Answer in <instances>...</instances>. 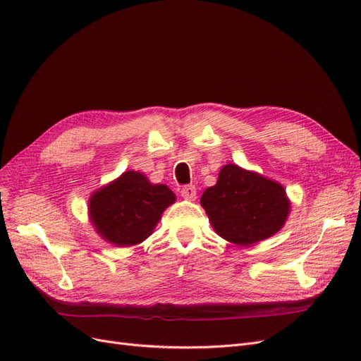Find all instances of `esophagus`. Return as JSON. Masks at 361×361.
<instances>
[{
	"label": "esophagus",
	"instance_id": "esophagus-1",
	"mask_svg": "<svg viewBox=\"0 0 361 361\" xmlns=\"http://www.w3.org/2000/svg\"><path fill=\"white\" fill-rule=\"evenodd\" d=\"M180 194L185 200H195V197H197V190H195L194 185H185L180 190Z\"/></svg>",
	"mask_w": 361,
	"mask_h": 361
}]
</instances>
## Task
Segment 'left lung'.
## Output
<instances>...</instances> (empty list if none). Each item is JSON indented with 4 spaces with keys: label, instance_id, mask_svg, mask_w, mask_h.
Instances as JSON below:
<instances>
[{
    "label": "left lung",
    "instance_id": "8db88e82",
    "mask_svg": "<svg viewBox=\"0 0 361 361\" xmlns=\"http://www.w3.org/2000/svg\"><path fill=\"white\" fill-rule=\"evenodd\" d=\"M200 203L215 232L238 245H253L285 226L290 203L276 180L227 164Z\"/></svg>",
    "mask_w": 361,
    "mask_h": 361
}]
</instances>
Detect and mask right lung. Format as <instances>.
Wrapping results in <instances>:
<instances>
[{
  "instance_id": "obj_1",
  "label": "right lung",
  "mask_w": 361,
  "mask_h": 361,
  "mask_svg": "<svg viewBox=\"0 0 361 361\" xmlns=\"http://www.w3.org/2000/svg\"><path fill=\"white\" fill-rule=\"evenodd\" d=\"M174 200L167 185L150 183L143 173L129 170L92 194L89 214L105 241L130 247L152 235L162 212Z\"/></svg>"
}]
</instances>
